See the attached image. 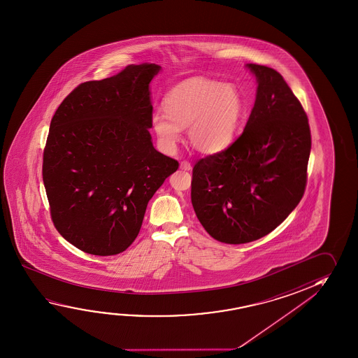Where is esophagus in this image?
<instances>
[{
	"mask_svg": "<svg viewBox=\"0 0 358 358\" xmlns=\"http://www.w3.org/2000/svg\"><path fill=\"white\" fill-rule=\"evenodd\" d=\"M180 169L183 171H191L192 170V164H189L188 161H182L180 164Z\"/></svg>",
	"mask_w": 358,
	"mask_h": 358,
	"instance_id": "obj_1",
	"label": "esophagus"
}]
</instances>
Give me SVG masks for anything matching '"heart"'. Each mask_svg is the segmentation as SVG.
Masks as SVG:
<instances>
[{"label":"heart","mask_w":358,"mask_h":358,"mask_svg":"<svg viewBox=\"0 0 358 358\" xmlns=\"http://www.w3.org/2000/svg\"><path fill=\"white\" fill-rule=\"evenodd\" d=\"M164 112L151 117V129L166 152L175 151L181 129L199 152L213 155L229 148L245 115L240 91L229 83L192 77L164 96Z\"/></svg>","instance_id":"obj_1"}]
</instances>
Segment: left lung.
Segmentation results:
<instances>
[{"mask_svg":"<svg viewBox=\"0 0 358 358\" xmlns=\"http://www.w3.org/2000/svg\"><path fill=\"white\" fill-rule=\"evenodd\" d=\"M257 81L242 135L222 152L199 159L191 199L206 231L241 245L268 235L305 194L310 131L307 115L277 71L247 64Z\"/></svg>","mask_w":358,"mask_h":358,"instance_id":"8db88e82","label":"left lung"}]
</instances>
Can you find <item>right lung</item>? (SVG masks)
I'll return each instance as SVG.
<instances>
[{
    "mask_svg": "<svg viewBox=\"0 0 358 358\" xmlns=\"http://www.w3.org/2000/svg\"><path fill=\"white\" fill-rule=\"evenodd\" d=\"M162 67L129 65L81 83L55 112L42 176L55 227L94 256L121 253L141 229L147 203L178 169L153 147L150 83Z\"/></svg>",
    "mask_w": 358,
    "mask_h": 358,
    "instance_id": "right-lung-1",
    "label": "right lung"
}]
</instances>
